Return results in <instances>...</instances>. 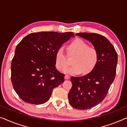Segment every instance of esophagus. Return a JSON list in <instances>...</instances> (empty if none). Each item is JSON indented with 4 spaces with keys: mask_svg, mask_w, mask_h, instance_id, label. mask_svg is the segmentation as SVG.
<instances>
[{
    "mask_svg": "<svg viewBox=\"0 0 127 127\" xmlns=\"http://www.w3.org/2000/svg\"><path fill=\"white\" fill-rule=\"evenodd\" d=\"M69 78H70V76H69L68 74H66V75L65 76V79L66 80L69 79Z\"/></svg>",
    "mask_w": 127,
    "mask_h": 127,
    "instance_id": "34e87169",
    "label": "esophagus"
}]
</instances>
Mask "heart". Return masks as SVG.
Wrapping results in <instances>:
<instances>
[{
	"mask_svg": "<svg viewBox=\"0 0 127 127\" xmlns=\"http://www.w3.org/2000/svg\"><path fill=\"white\" fill-rule=\"evenodd\" d=\"M69 57H74L72 61V65L64 70L69 74H87L91 73L98 61V52L83 40L77 39L72 41L67 47ZM55 65L59 70H63L68 65L67 57L64 47L58 48L55 54Z\"/></svg>",
	"mask_w": 127,
	"mask_h": 127,
	"instance_id": "1",
	"label": "heart"
}]
</instances>
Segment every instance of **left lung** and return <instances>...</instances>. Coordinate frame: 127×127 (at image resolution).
Listing matches in <instances>:
<instances>
[{
  "label": "left lung",
  "instance_id": "1",
  "mask_svg": "<svg viewBox=\"0 0 127 127\" xmlns=\"http://www.w3.org/2000/svg\"><path fill=\"white\" fill-rule=\"evenodd\" d=\"M76 35L91 42L98 54V63L91 73L71 77L69 103L74 108L86 110L98 105L106 96L115 78L118 57L113 46L105 36L94 33Z\"/></svg>",
  "mask_w": 127,
  "mask_h": 127
}]
</instances>
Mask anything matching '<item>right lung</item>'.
<instances>
[{
  "label": "right lung",
  "instance_id": "right-lung-1",
  "mask_svg": "<svg viewBox=\"0 0 127 127\" xmlns=\"http://www.w3.org/2000/svg\"><path fill=\"white\" fill-rule=\"evenodd\" d=\"M73 32H40L25 36L15 48L11 62V82L27 103H46L54 88L64 83V74L55 67V54Z\"/></svg>",
  "mask_w": 127,
  "mask_h": 127
}]
</instances>
